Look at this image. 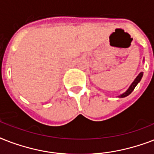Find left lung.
<instances>
[{
  "label": "left lung",
  "instance_id": "left-lung-1",
  "mask_svg": "<svg viewBox=\"0 0 154 154\" xmlns=\"http://www.w3.org/2000/svg\"><path fill=\"white\" fill-rule=\"evenodd\" d=\"M142 76H143V72H141L140 73L138 74V76L135 78V80L134 81V82L132 83L131 85L129 86V88L126 90V92H125L124 94H121L120 96H118V97H127L128 95H129V94H131L132 92L134 91V89H135V87L137 86V85L138 84L139 82H140V81L141 80V77H142Z\"/></svg>",
  "mask_w": 154,
  "mask_h": 154
}]
</instances>
